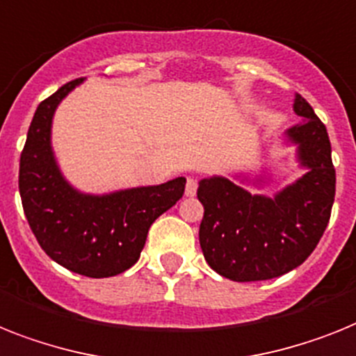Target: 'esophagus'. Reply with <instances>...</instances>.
Instances as JSON below:
<instances>
[{"label": "esophagus", "mask_w": 356, "mask_h": 356, "mask_svg": "<svg viewBox=\"0 0 356 356\" xmlns=\"http://www.w3.org/2000/svg\"><path fill=\"white\" fill-rule=\"evenodd\" d=\"M197 193V179L188 177L186 181V197H193Z\"/></svg>", "instance_id": "esophagus-1"}]
</instances>
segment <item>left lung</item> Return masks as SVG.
Wrapping results in <instances>:
<instances>
[{
    "instance_id": "obj_1",
    "label": "left lung",
    "mask_w": 356,
    "mask_h": 356,
    "mask_svg": "<svg viewBox=\"0 0 356 356\" xmlns=\"http://www.w3.org/2000/svg\"><path fill=\"white\" fill-rule=\"evenodd\" d=\"M293 110L300 122L284 132L297 148L302 177L275 195L253 193L228 177L201 179L197 197L204 206L199 243L211 270L235 282L280 277L302 264L330 222L335 201V168L324 122L302 95ZM241 183L264 188L268 175H235Z\"/></svg>"
}]
</instances>
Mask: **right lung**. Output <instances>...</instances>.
Masks as SVG:
<instances>
[{
    "mask_svg": "<svg viewBox=\"0 0 356 356\" xmlns=\"http://www.w3.org/2000/svg\"><path fill=\"white\" fill-rule=\"evenodd\" d=\"M85 77L41 101L19 159V195L44 253L74 273L103 279L132 268L154 220L183 197L186 179L94 195L68 183L52 150L56 108Z\"/></svg>",
    "mask_w": 356,
    "mask_h": 356,
    "instance_id": "1",
    "label": "right lung"
}]
</instances>
